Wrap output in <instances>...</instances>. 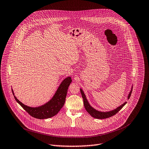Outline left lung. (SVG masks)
Segmentation results:
<instances>
[{"instance_id": "left-lung-1", "label": "left lung", "mask_w": 149, "mask_h": 149, "mask_svg": "<svg viewBox=\"0 0 149 149\" xmlns=\"http://www.w3.org/2000/svg\"><path fill=\"white\" fill-rule=\"evenodd\" d=\"M80 92L81 94V96L82 98L83 99V103H84V107H85L86 110L87 111V112L92 116V117L96 118V119H106V118H110L111 116L115 115L116 113H118L120 109L123 108L127 102H125L124 104H122V105H120V107H119L118 108H117L116 109H115L114 110L109 111V112H101V111H99L97 110H95V109H94L92 107H91V105L89 104V103L86 98V96L84 94L83 90L81 89H80ZM132 90L130 91V94H128V99H129L130 97V95L132 94Z\"/></svg>"}]
</instances>
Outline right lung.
Masks as SVG:
<instances>
[{
  "label": "right lung",
  "mask_w": 149,
  "mask_h": 149,
  "mask_svg": "<svg viewBox=\"0 0 149 149\" xmlns=\"http://www.w3.org/2000/svg\"><path fill=\"white\" fill-rule=\"evenodd\" d=\"M71 82L72 80L70 77L64 79L61 83L58 89H57L53 98L46 104L40 107L31 108L25 105L17 99L15 96L14 97L19 104L32 117L39 119L50 118L56 115L63 107L66 100L68 89Z\"/></svg>",
  "instance_id": "add662e5"
}]
</instances>
